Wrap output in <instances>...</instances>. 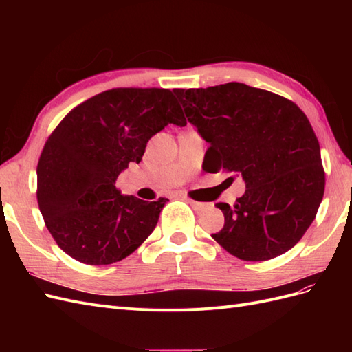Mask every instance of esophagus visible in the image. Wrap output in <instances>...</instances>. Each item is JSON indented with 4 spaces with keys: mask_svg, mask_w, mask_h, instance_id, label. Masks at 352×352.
<instances>
[{
    "mask_svg": "<svg viewBox=\"0 0 352 352\" xmlns=\"http://www.w3.org/2000/svg\"><path fill=\"white\" fill-rule=\"evenodd\" d=\"M185 199L189 202L190 206H192V208L194 210H197V211H204V210H207L208 208V204H206V202H199V201H194V199H190V198H188V197H185Z\"/></svg>",
    "mask_w": 352,
    "mask_h": 352,
    "instance_id": "34e87169",
    "label": "esophagus"
}]
</instances>
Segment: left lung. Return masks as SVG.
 I'll use <instances>...</instances> for the list:
<instances>
[{
    "mask_svg": "<svg viewBox=\"0 0 352 352\" xmlns=\"http://www.w3.org/2000/svg\"><path fill=\"white\" fill-rule=\"evenodd\" d=\"M173 92L210 144L207 168L229 170L247 188L233 207L219 202L225 226L211 236L245 261L289 251L324 194L320 145L307 116L280 95L239 82Z\"/></svg>",
    "mask_w": 352,
    "mask_h": 352,
    "instance_id": "obj_1",
    "label": "left lung"
}]
</instances>
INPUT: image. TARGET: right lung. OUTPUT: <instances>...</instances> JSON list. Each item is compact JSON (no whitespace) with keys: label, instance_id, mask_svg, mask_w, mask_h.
Here are the masks:
<instances>
[{"label":"right lung","instance_id":"obj_1","mask_svg":"<svg viewBox=\"0 0 352 352\" xmlns=\"http://www.w3.org/2000/svg\"><path fill=\"white\" fill-rule=\"evenodd\" d=\"M170 123L186 126L172 91L117 88L78 105L51 133L36 168L38 204L52 238L70 257L111 264L151 235L168 199L123 195L116 182Z\"/></svg>","mask_w":352,"mask_h":352}]
</instances>
